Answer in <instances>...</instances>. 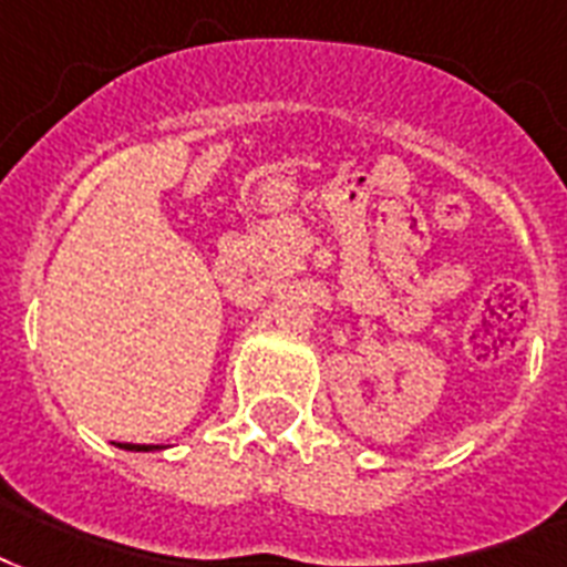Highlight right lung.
<instances>
[{
  "instance_id": "obj_1",
  "label": "right lung",
  "mask_w": 567,
  "mask_h": 567,
  "mask_svg": "<svg viewBox=\"0 0 567 567\" xmlns=\"http://www.w3.org/2000/svg\"><path fill=\"white\" fill-rule=\"evenodd\" d=\"M124 450H135V452H144V450H147V446H142V443H126Z\"/></svg>"
}]
</instances>
